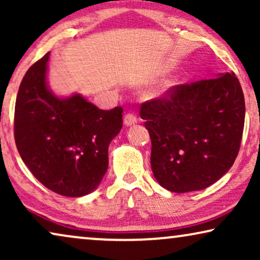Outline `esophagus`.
<instances>
[{"mask_svg":"<svg viewBox=\"0 0 260 260\" xmlns=\"http://www.w3.org/2000/svg\"><path fill=\"white\" fill-rule=\"evenodd\" d=\"M136 123H137V117L133 115V113H126V115L124 116V124H125L126 126L135 125Z\"/></svg>","mask_w":260,"mask_h":260,"instance_id":"34e87169","label":"esophagus"}]
</instances>
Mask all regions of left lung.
<instances>
[{"mask_svg":"<svg viewBox=\"0 0 260 260\" xmlns=\"http://www.w3.org/2000/svg\"><path fill=\"white\" fill-rule=\"evenodd\" d=\"M151 138V170L174 193L205 189L231 169L239 152L245 101L234 73L179 85L141 106Z\"/></svg>","mask_w":260,"mask_h":260,"instance_id":"obj_1","label":"left lung"}]
</instances>
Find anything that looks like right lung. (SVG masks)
<instances>
[{"mask_svg": "<svg viewBox=\"0 0 260 260\" xmlns=\"http://www.w3.org/2000/svg\"><path fill=\"white\" fill-rule=\"evenodd\" d=\"M49 52L29 67L17 92L14 134L19 154L38 181L79 198L101 184L109 145L123 126V109H98L80 93L56 95L47 81Z\"/></svg>", "mask_w": 260, "mask_h": 260, "instance_id": "1", "label": "right lung"}]
</instances>
